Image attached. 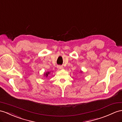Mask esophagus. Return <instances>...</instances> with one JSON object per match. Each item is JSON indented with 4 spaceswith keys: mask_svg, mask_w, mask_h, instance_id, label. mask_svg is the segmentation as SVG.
<instances>
[{
    "mask_svg": "<svg viewBox=\"0 0 122 122\" xmlns=\"http://www.w3.org/2000/svg\"><path fill=\"white\" fill-rule=\"evenodd\" d=\"M57 68L59 69H63L64 67L63 66H58Z\"/></svg>",
    "mask_w": 122,
    "mask_h": 122,
    "instance_id": "obj_1",
    "label": "esophagus"
}]
</instances>
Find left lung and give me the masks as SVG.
<instances>
[{
  "mask_svg": "<svg viewBox=\"0 0 122 122\" xmlns=\"http://www.w3.org/2000/svg\"><path fill=\"white\" fill-rule=\"evenodd\" d=\"M81 72H82V71H81Z\"/></svg>",
  "mask_w": 122,
  "mask_h": 122,
  "instance_id": "left-lung-1",
  "label": "left lung"
}]
</instances>
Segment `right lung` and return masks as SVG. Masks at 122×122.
Listing matches in <instances>:
<instances>
[{"label":"right lung","instance_id":"add662e5","mask_svg":"<svg viewBox=\"0 0 122 122\" xmlns=\"http://www.w3.org/2000/svg\"><path fill=\"white\" fill-rule=\"evenodd\" d=\"M50 73H51V72H46V73H44V76H45L46 78V77L48 76V75H49V74H50Z\"/></svg>","mask_w":122,"mask_h":122}]
</instances>
